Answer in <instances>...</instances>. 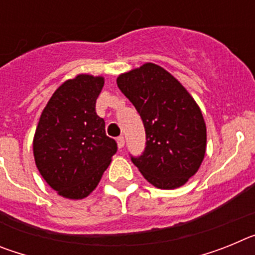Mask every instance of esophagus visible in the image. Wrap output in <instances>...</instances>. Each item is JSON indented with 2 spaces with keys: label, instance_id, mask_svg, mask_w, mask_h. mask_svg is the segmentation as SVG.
<instances>
[{
  "label": "esophagus",
  "instance_id": "obj_1",
  "mask_svg": "<svg viewBox=\"0 0 255 255\" xmlns=\"http://www.w3.org/2000/svg\"><path fill=\"white\" fill-rule=\"evenodd\" d=\"M124 145H125V139H124V136H119L117 138V147L120 148H124Z\"/></svg>",
  "mask_w": 255,
  "mask_h": 255
}]
</instances>
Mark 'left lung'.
Wrapping results in <instances>:
<instances>
[{
	"label": "left lung",
	"instance_id": "8db88e82",
	"mask_svg": "<svg viewBox=\"0 0 255 255\" xmlns=\"http://www.w3.org/2000/svg\"><path fill=\"white\" fill-rule=\"evenodd\" d=\"M117 87L140 115L147 145L131 157L144 179L176 189L199 170L207 148L203 115L185 87L158 65L147 62L117 76Z\"/></svg>",
	"mask_w": 255,
	"mask_h": 255
}]
</instances>
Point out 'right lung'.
I'll return each instance as SVG.
<instances>
[{
    "label": "right lung",
    "instance_id": "1",
    "mask_svg": "<svg viewBox=\"0 0 255 255\" xmlns=\"http://www.w3.org/2000/svg\"><path fill=\"white\" fill-rule=\"evenodd\" d=\"M103 76L79 74L55 91L39 117L33 153L37 168L57 194L83 199L97 188L116 153L105 120L96 114Z\"/></svg>",
    "mask_w": 255,
    "mask_h": 255
}]
</instances>
